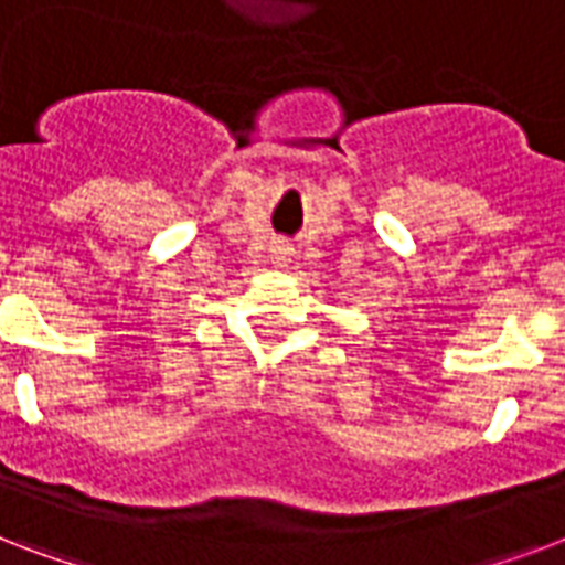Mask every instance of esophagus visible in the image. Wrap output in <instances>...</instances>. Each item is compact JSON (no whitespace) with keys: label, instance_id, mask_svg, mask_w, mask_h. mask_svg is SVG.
<instances>
[{"label":"esophagus","instance_id":"1","mask_svg":"<svg viewBox=\"0 0 565 565\" xmlns=\"http://www.w3.org/2000/svg\"><path fill=\"white\" fill-rule=\"evenodd\" d=\"M269 260H273L275 266H287L292 260V246L287 243V239H275L273 248H269Z\"/></svg>","mask_w":565,"mask_h":565}]
</instances>
